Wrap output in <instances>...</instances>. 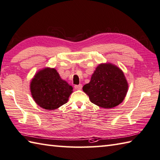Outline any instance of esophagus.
I'll return each mask as SVG.
<instances>
[{
    "label": "esophagus",
    "mask_w": 160,
    "mask_h": 160,
    "mask_svg": "<svg viewBox=\"0 0 160 160\" xmlns=\"http://www.w3.org/2000/svg\"><path fill=\"white\" fill-rule=\"evenodd\" d=\"M74 89H75V90H81V89H82V85H81V84H79V85H75V86H74Z\"/></svg>",
    "instance_id": "34e87169"
}]
</instances>
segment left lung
Segmentation results:
<instances>
[{
  "label": "left lung",
  "mask_w": 160,
  "mask_h": 160,
  "mask_svg": "<svg viewBox=\"0 0 160 160\" xmlns=\"http://www.w3.org/2000/svg\"><path fill=\"white\" fill-rule=\"evenodd\" d=\"M128 88V82L121 69L112 63H102L96 68L83 90L91 102L108 109L123 102Z\"/></svg>",
  "instance_id": "left-lung-1"
}]
</instances>
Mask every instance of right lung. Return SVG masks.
Returning a JSON list of instances; mask_svg holds the SVG:
<instances>
[{
	"instance_id": "add662e5",
	"label": "right lung",
	"mask_w": 160,
	"mask_h": 160,
	"mask_svg": "<svg viewBox=\"0 0 160 160\" xmlns=\"http://www.w3.org/2000/svg\"><path fill=\"white\" fill-rule=\"evenodd\" d=\"M72 90L54 68H45L38 71L30 83L34 102L46 110H55L66 103Z\"/></svg>"
}]
</instances>
